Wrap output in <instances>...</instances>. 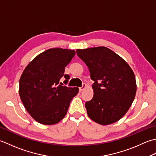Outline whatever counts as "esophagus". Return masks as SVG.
Segmentation results:
<instances>
[{"instance_id":"obj_1","label":"esophagus","mask_w":156,"mask_h":156,"mask_svg":"<svg viewBox=\"0 0 156 156\" xmlns=\"http://www.w3.org/2000/svg\"><path fill=\"white\" fill-rule=\"evenodd\" d=\"M87 87V85L85 84V83H83V85H82V87H79V91L80 92H81V91H83L84 90V89Z\"/></svg>"}]
</instances>
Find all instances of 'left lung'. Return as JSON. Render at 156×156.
I'll return each instance as SVG.
<instances>
[{"label": "left lung", "mask_w": 156, "mask_h": 156, "mask_svg": "<svg viewBox=\"0 0 156 156\" xmlns=\"http://www.w3.org/2000/svg\"><path fill=\"white\" fill-rule=\"evenodd\" d=\"M94 80L93 98L85 102L90 118L101 125L118 121L135 99V76L125 60L104 46L77 49Z\"/></svg>", "instance_id": "1"}]
</instances>
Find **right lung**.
<instances>
[{"label":"right lung","instance_id":"obj_1","mask_svg":"<svg viewBox=\"0 0 156 156\" xmlns=\"http://www.w3.org/2000/svg\"><path fill=\"white\" fill-rule=\"evenodd\" d=\"M75 55L73 50L50 48L29 63L20 79L19 94L31 117L42 125L60 122L67 113L78 87L62 86L60 79L67 83L70 77L65 68Z\"/></svg>","mask_w":156,"mask_h":156}]
</instances>
